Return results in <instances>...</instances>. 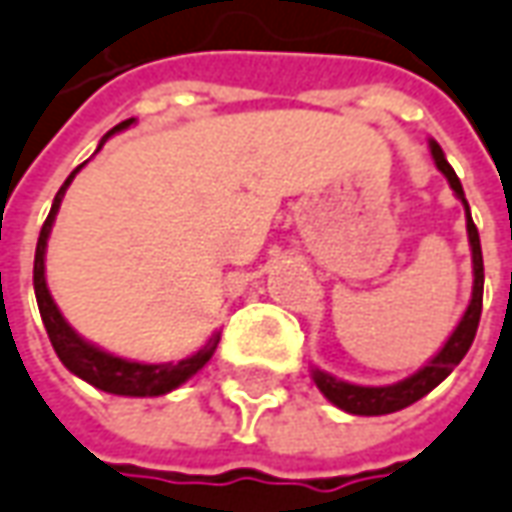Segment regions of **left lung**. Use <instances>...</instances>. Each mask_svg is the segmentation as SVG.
<instances>
[{
  "label": "left lung",
  "mask_w": 512,
  "mask_h": 512,
  "mask_svg": "<svg viewBox=\"0 0 512 512\" xmlns=\"http://www.w3.org/2000/svg\"><path fill=\"white\" fill-rule=\"evenodd\" d=\"M431 154H434V163L445 174V180L451 183L454 194L465 205V219H468V242H471V259H473V293L471 304L462 315V321L456 324V329L451 332V338L445 341L440 352L434 358L425 363L420 372H414L406 380L400 383H392V386H355V383H346V380H338V377L327 375L321 369H312V380L315 386L321 389V394L327 397L332 406H338L341 411H349V414H360V417H380V414H392V411H400V408L417 403L420 397L437 389L445 377L454 372L459 366V360L468 355L473 338H476V327H479V318H482V290H485V264H482V245H479V231L473 225L471 208H468V200H465V191H462V183L456 177V171L448 166L445 154H442L440 143L431 140Z\"/></svg>",
  "instance_id": "8db88e82"
}]
</instances>
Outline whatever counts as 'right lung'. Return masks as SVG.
<instances>
[{
	"instance_id": "right-lung-1",
	"label": "right lung",
	"mask_w": 512,
	"mask_h": 512,
	"mask_svg": "<svg viewBox=\"0 0 512 512\" xmlns=\"http://www.w3.org/2000/svg\"><path fill=\"white\" fill-rule=\"evenodd\" d=\"M135 123V118L123 120L118 123L106 137H112L115 132H123ZM104 137V140H106ZM101 140V146H104ZM98 146V149H101ZM84 166H78L72 171L70 177L64 180V185L58 188L53 208L44 219L39 233V245H36V262H33V287H36V301H39L41 321L44 329L50 335V344L56 349L58 360L70 369L72 375H78L81 380H87L89 386L101 389V392L120 394V397H160L168 394L171 389L183 386L188 377H194L200 372L208 360L214 358L216 344H219V332L208 338V344L202 346L200 352H194L191 358L180 360V363H137V360L118 358V355H109L104 349H98L95 344L84 341L75 329L64 321V315L56 307V301L47 290V279H44V253H47V239L53 231V222H56L58 208L64 200V191L72 183V177L78 174Z\"/></svg>"
}]
</instances>
